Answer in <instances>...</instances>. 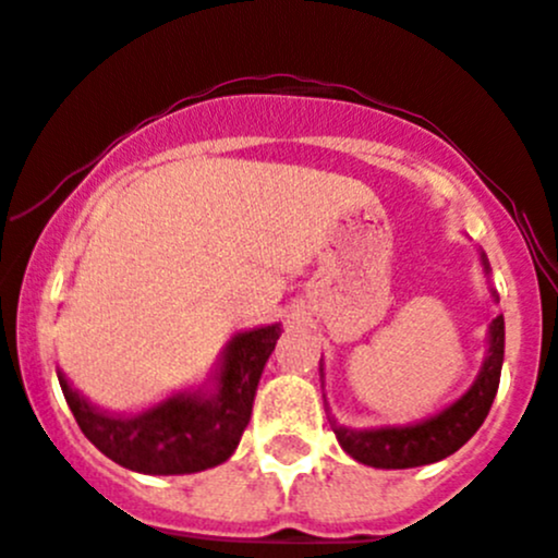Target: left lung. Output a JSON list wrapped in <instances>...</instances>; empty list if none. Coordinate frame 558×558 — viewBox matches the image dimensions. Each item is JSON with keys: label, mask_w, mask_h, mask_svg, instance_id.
<instances>
[{"label": "left lung", "mask_w": 558, "mask_h": 558, "mask_svg": "<svg viewBox=\"0 0 558 558\" xmlns=\"http://www.w3.org/2000/svg\"><path fill=\"white\" fill-rule=\"evenodd\" d=\"M480 262L488 272L490 267L485 253L480 256ZM501 362H505V316H496L488 327V356H485L477 381L456 403L447 405L445 411H439L430 420H423V423L400 425V428L354 430L338 425L335 416H329V425H332L340 447L365 466L414 469L425 466V463H436L461 450L477 434L480 425L485 423L490 403L496 398V389H499ZM318 371H322L324 378V367H318Z\"/></svg>", "instance_id": "obj_1"}]
</instances>
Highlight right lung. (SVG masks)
I'll list each match as a JSON object with an SVG mask.
<instances>
[{"label":"right lung","instance_id":"right-lung-1","mask_svg":"<svg viewBox=\"0 0 558 558\" xmlns=\"http://www.w3.org/2000/svg\"><path fill=\"white\" fill-rule=\"evenodd\" d=\"M280 338V324L234 335L213 389L180 392L138 414L92 405L62 373L59 387L86 439L119 466L142 474H193L229 461L251 423L258 378Z\"/></svg>","mask_w":558,"mask_h":558}]
</instances>
